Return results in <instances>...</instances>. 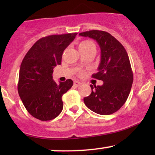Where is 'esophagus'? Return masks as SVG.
<instances>
[{
  "mask_svg": "<svg viewBox=\"0 0 155 155\" xmlns=\"http://www.w3.org/2000/svg\"><path fill=\"white\" fill-rule=\"evenodd\" d=\"M74 86L75 87H79L80 84H81V82H80V81H74Z\"/></svg>",
  "mask_w": 155,
  "mask_h": 155,
  "instance_id": "esophagus-1",
  "label": "esophagus"
}]
</instances>
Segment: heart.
<instances>
[{"label": "heart", "instance_id": "1", "mask_svg": "<svg viewBox=\"0 0 155 155\" xmlns=\"http://www.w3.org/2000/svg\"><path fill=\"white\" fill-rule=\"evenodd\" d=\"M93 44L91 41H81V43L79 44V49H81V48H84L86 47H87V46L90 45V44Z\"/></svg>", "mask_w": 155, "mask_h": 155}]
</instances>
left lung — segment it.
Masks as SVG:
<instances>
[{
    "label": "left lung",
    "instance_id": "left-lung-1",
    "mask_svg": "<svg viewBox=\"0 0 155 155\" xmlns=\"http://www.w3.org/2000/svg\"><path fill=\"white\" fill-rule=\"evenodd\" d=\"M79 35L95 39L100 46L98 72L92 77L104 81L101 86L90 85L92 92L84 102L98 114H111L124 104L132 87L133 74L128 55L122 44L107 32L92 30Z\"/></svg>",
    "mask_w": 155,
    "mask_h": 155
}]
</instances>
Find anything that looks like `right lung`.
<instances>
[{"label": "right lung", "mask_w": 155, "mask_h": 155, "mask_svg": "<svg viewBox=\"0 0 155 155\" xmlns=\"http://www.w3.org/2000/svg\"><path fill=\"white\" fill-rule=\"evenodd\" d=\"M76 33L51 35L37 41L22 60L17 90L29 114L41 121L56 118L63 108L62 96L73 86L71 79L58 84L53 68L61 64L64 50Z\"/></svg>", "instance_id": "add662e5"}]
</instances>
